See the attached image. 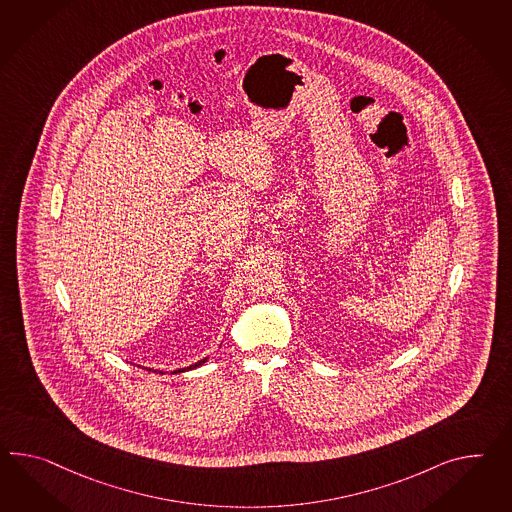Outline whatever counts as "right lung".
<instances>
[{
  "mask_svg": "<svg viewBox=\"0 0 512 512\" xmlns=\"http://www.w3.org/2000/svg\"><path fill=\"white\" fill-rule=\"evenodd\" d=\"M204 362H206V360H200L198 364H195V366L187 367V369H195V367L202 366ZM178 371H185V369H178ZM174 373H176V371H174Z\"/></svg>",
  "mask_w": 512,
  "mask_h": 512,
  "instance_id": "obj_1",
  "label": "right lung"
}]
</instances>
